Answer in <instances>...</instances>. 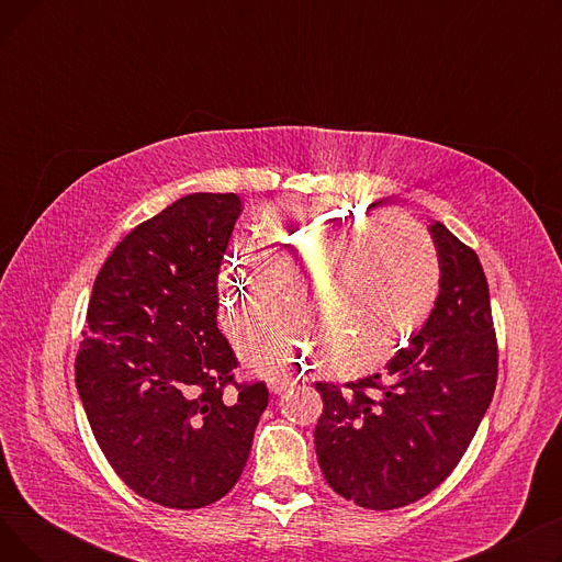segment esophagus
Instances as JSON below:
<instances>
[{
	"mask_svg": "<svg viewBox=\"0 0 562 562\" xmlns=\"http://www.w3.org/2000/svg\"><path fill=\"white\" fill-rule=\"evenodd\" d=\"M289 385H291V378L289 375H271L269 378V390L273 394H282Z\"/></svg>",
	"mask_w": 562,
	"mask_h": 562,
	"instance_id": "34e87169",
	"label": "esophagus"
}]
</instances>
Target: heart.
Listing matches in <instances>:
<instances>
[{
  "instance_id": "1",
  "label": "heart",
  "mask_w": 562,
  "mask_h": 562,
  "mask_svg": "<svg viewBox=\"0 0 562 562\" xmlns=\"http://www.w3.org/2000/svg\"><path fill=\"white\" fill-rule=\"evenodd\" d=\"M257 236L229 246L223 289L234 323L241 312L273 303L284 278L310 284L303 307L339 373H362L398 350L428 316L439 289V257L430 234L407 216L348 204H276ZM316 333L303 314L266 312L246 333L252 364L282 369L305 358Z\"/></svg>"
}]
</instances>
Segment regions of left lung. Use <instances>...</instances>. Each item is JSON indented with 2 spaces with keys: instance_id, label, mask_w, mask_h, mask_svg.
<instances>
[{
  "instance_id": "1",
  "label": "left lung",
  "mask_w": 562,
  "mask_h": 562,
  "mask_svg": "<svg viewBox=\"0 0 562 562\" xmlns=\"http://www.w3.org/2000/svg\"><path fill=\"white\" fill-rule=\"evenodd\" d=\"M439 257V296L387 362L358 382H314V430L328 485L369 510H394L449 479L490 407L498 350L479 255L441 223L428 225Z\"/></svg>"
}]
</instances>
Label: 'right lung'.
Masks as SVG:
<instances>
[{
  "instance_id": "obj_1",
  "label": "right lung",
  "mask_w": 562,
  "mask_h": 562,
  "mask_svg": "<svg viewBox=\"0 0 562 562\" xmlns=\"http://www.w3.org/2000/svg\"><path fill=\"white\" fill-rule=\"evenodd\" d=\"M241 198L191 193L136 225L100 269L75 360L98 445L123 483L164 508L223 498L269 405L216 326L218 271ZM233 392L227 393L226 387Z\"/></svg>"
}]
</instances>
